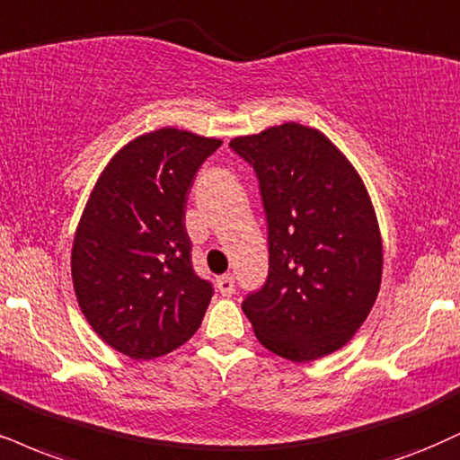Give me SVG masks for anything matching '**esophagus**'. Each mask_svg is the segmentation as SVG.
<instances>
[{
	"mask_svg": "<svg viewBox=\"0 0 460 460\" xmlns=\"http://www.w3.org/2000/svg\"><path fill=\"white\" fill-rule=\"evenodd\" d=\"M216 285H218V291L223 293L225 297H229L231 293L235 291V279L231 274H225V276H220L218 280H216Z\"/></svg>",
	"mask_w": 460,
	"mask_h": 460,
	"instance_id": "34e87169",
	"label": "esophagus"
}]
</instances>
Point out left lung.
I'll return each mask as SVG.
<instances>
[{"mask_svg":"<svg viewBox=\"0 0 460 460\" xmlns=\"http://www.w3.org/2000/svg\"><path fill=\"white\" fill-rule=\"evenodd\" d=\"M254 169L270 270L242 311L265 349L311 362L341 349L377 300L384 246L362 177L323 132L289 124L229 143Z\"/></svg>","mask_w":460,"mask_h":460,"instance_id":"left-lung-1","label":"left lung"}]
</instances>
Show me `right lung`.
I'll return each mask as SVG.
<instances>
[{"mask_svg":"<svg viewBox=\"0 0 460 460\" xmlns=\"http://www.w3.org/2000/svg\"><path fill=\"white\" fill-rule=\"evenodd\" d=\"M218 139L160 128L111 158L72 244V285L87 323L135 359L171 353L201 325L214 296L199 279L186 201Z\"/></svg>","mask_w":460,"mask_h":460,"instance_id":"right-lung-1","label":"right lung"}]
</instances>
